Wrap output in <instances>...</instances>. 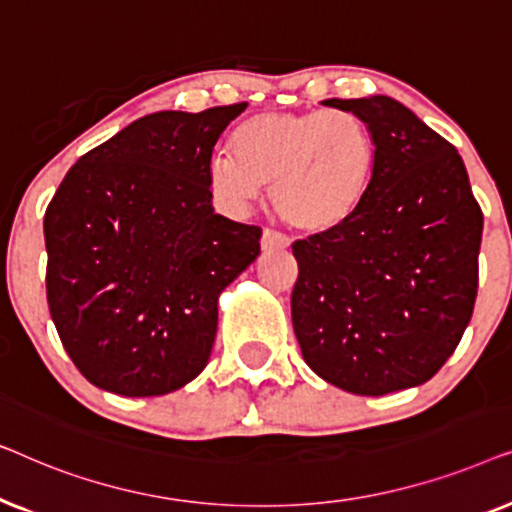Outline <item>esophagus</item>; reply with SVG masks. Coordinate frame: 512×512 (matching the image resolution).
<instances>
[{
  "mask_svg": "<svg viewBox=\"0 0 512 512\" xmlns=\"http://www.w3.org/2000/svg\"><path fill=\"white\" fill-rule=\"evenodd\" d=\"M289 237L284 233H279V230H272V228H265L263 230V237H261V247L265 251H284L289 249Z\"/></svg>",
  "mask_w": 512,
  "mask_h": 512,
  "instance_id": "obj_1",
  "label": "esophagus"
}]
</instances>
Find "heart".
Here are the masks:
<instances>
[{
	"label": "heart",
	"instance_id": "1",
	"mask_svg": "<svg viewBox=\"0 0 512 512\" xmlns=\"http://www.w3.org/2000/svg\"><path fill=\"white\" fill-rule=\"evenodd\" d=\"M233 153L209 163L212 188L242 207L270 188L291 228L333 233L366 205L377 172V139L354 111H263L237 125Z\"/></svg>",
	"mask_w": 512,
	"mask_h": 512
}]
</instances>
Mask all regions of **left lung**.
<instances>
[{
  "label": "left lung",
  "mask_w": 512,
  "mask_h": 512,
  "mask_svg": "<svg viewBox=\"0 0 512 512\" xmlns=\"http://www.w3.org/2000/svg\"><path fill=\"white\" fill-rule=\"evenodd\" d=\"M324 104L361 116L380 156L352 221L293 242V331L319 377L384 396L431 380L457 349L478 296L482 209L457 149L401 102Z\"/></svg>",
  "instance_id": "1"
}]
</instances>
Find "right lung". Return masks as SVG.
Listing matches in <instances>:
<instances>
[{"mask_svg":"<svg viewBox=\"0 0 512 512\" xmlns=\"http://www.w3.org/2000/svg\"><path fill=\"white\" fill-rule=\"evenodd\" d=\"M244 109L139 118L48 202V310L95 387L163 396L207 366L219 293L261 254V228L214 214L209 188L214 144Z\"/></svg>","mask_w":512,"mask_h":512,"instance_id":"right-lung-1","label":"right lung"}]
</instances>
